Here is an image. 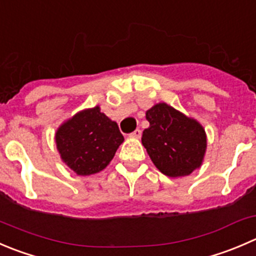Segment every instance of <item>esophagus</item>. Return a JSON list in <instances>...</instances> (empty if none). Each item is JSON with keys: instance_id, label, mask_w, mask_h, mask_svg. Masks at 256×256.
Returning <instances> with one entry per match:
<instances>
[{"instance_id": "esophagus-1", "label": "esophagus", "mask_w": 256, "mask_h": 256, "mask_svg": "<svg viewBox=\"0 0 256 256\" xmlns=\"http://www.w3.org/2000/svg\"><path fill=\"white\" fill-rule=\"evenodd\" d=\"M130 138H141V130L140 128H136L134 132L130 134Z\"/></svg>"}]
</instances>
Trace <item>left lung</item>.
<instances>
[{
	"label": "left lung",
	"mask_w": 256,
	"mask_h": 256,
	"mask_svg": "<svg viewBox=\"0 0 256 256\" xmlns=\"http://www.w3.org/2000/svg\"><path fill=\"white\" fill-rule=\"evenodd\" d=\"M146 120L150 126L144 130L141 141L161 172L180 178L200 168L206 134L198 121L164 102L146 111Z\"/></svg>",
	"instance_id": "1"
}]
</instances>
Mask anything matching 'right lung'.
I'll return each mask as SVG.
<instances>
[{"label": "right lung", "mask_w": 256, "mask_h": 256, "mask_svg": "<svg viewBox=\"0 0 256 256\" xmlns=\"http://www.w3.org/2000/svg\"><path fill=\"white\" fill-rule=\"evenodd\" d=\"M122 141L118 124L101 112L98 106L76 114L56 132L61 158L81 176L104 170Z\"/></svg>", "instance_id": "add662e5"}]
</instances>
